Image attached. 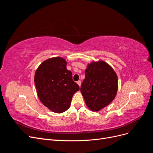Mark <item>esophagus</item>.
Wrapping results in <instances>:
<instances>
[{
	"mask_svg": "<svg viewBox=\"0 0 153 153\" xmlns=\"http://www.w3.org/2000/svg\"><path fill=\"white\" fill-rule=\"evenodd\" d=\"M76 83H77V84L79 85V87H80V85H81V81L80 80H78Z\"/></svg>",
	"mask_w": 153,
	"mask_h": 153,
	"instance_id": "esophagus-1",
	"label": "esophagus"
}]
</instances>
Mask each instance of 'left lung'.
Here are the masks:
<instances>
[{"label": "left lung", "mask_w": 153, "mask_h": 153, "mask_svg": "<svg viewBox=\"0 0 153 153\" xmlns=\"http://www.w3.org/2000/svg\"><path fill=\"white\" fill-rule=\"evenodd\" d=\"M80 87L87 106L98 112L114 100L118 90V78L114 69L103 61L91 62L85 71Z\"/></svg>", "instance_id": "8db88e82"}]
</instances>
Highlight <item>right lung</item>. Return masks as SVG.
Returning a JSON list of instances; mask_svg holds the SVG:
<instances>
[{
    "instance_id": "obj_1",
    "label": "right lung",
    "mask_w": 153,
    "mask_h": 153,
    "mask_svg": "<svg viewBox=\"0 0 153 153\" xmlns=\"http://www.w3.org/2000/svg\"><path fill=\"white\" fill-rule=\"evenodd\" d=\"M66 65L62 57L49 58L41 63L34 75L37 94L41 102L57 114L63 113L69 108L73 94L80 89Z\"/></svg>"
}]
</instances>
